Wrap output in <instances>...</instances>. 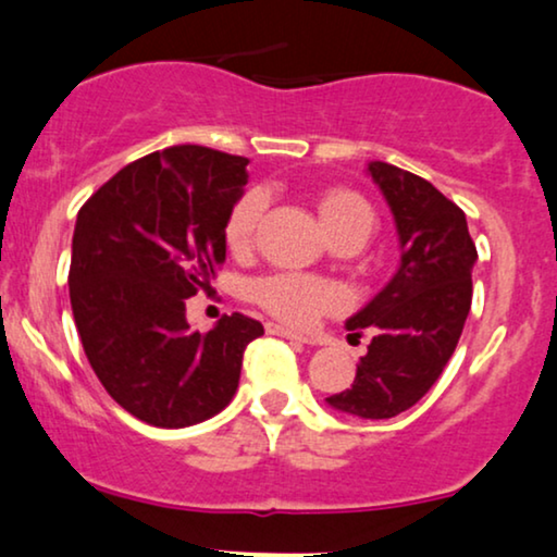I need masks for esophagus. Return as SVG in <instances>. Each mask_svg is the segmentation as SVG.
Here are the masks:
<instances>
[{
    "instance_id": "obj_1",
    "label": "esophagus",
    "mask_w": 557,
    "mask_h": 557,
    "mask_svg": "<svg viewBox=\"0 0 557 557\" xmlns=\"http://www.w3.org/2000/svg\"><path fill=\"white\" fill-rule=\"evenodd\" d=\"M267 333H272V336H283V338H290V341H298V344H313L308 336H300V333H295L290 329H285V325H277V323H267L264 325Z\"/></svg>"
}]
</instances>
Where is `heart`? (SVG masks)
<instances>
[{
    "mask_svg": "<svg viewBox=\"0 0 557 557\" xmlns=\"http://www.w3.org/2000/svg\"><path fill=\"white\" fill-rule=\"evenodd\" d=\"M264 196L259 190L244 193L228 211L224 224V239L232 251H244L255 239L257 221L262 216ZM321 211L323 226L331 236L338 232H348V228H359L369 236L372 232V209L359 193L354 190H329L318 203ZM251 298L257 306H262L267 313L277 318L287 325H310L315 318L325 313H333L344 306V293L333 283L325 280L308 277V274H293V272H277L259 277L251 285Z\"/></svg>",
    "mask_w": 557,
    "mask_h": 557,
    "instance_id": "b5f03b06",
    "label": "heart"
}]
</instances>
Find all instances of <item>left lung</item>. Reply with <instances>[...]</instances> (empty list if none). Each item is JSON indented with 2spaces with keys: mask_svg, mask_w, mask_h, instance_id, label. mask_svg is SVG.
I'll return each instance as SVG.
<instances>
[{
  "mask_svg": "<svg viewBox=\"0 0 557 557\" xmlns=\"http://www.w3.org/2000/svg\"><path fill=\"white\" fill-rule=\"evenodd\" d=\"M399 234V270L387 287L346 321L354 336L372 329L354 384L331 395L333 410L387 420L410 410L438 382L471 310L476 244L466 213L425 177L369 162Z\"/></svg>",
  "mask_w": 557,
  "mask_h": 557,
  "instance_id": "obj_1",
  "label": "left lung"
}]
</instances>
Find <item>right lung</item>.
<instances>
[{
	"instance_id": "right-lung-1",
	"label": "right lung",
	"mask_w": 557,
	"mask_h": 557,
	"mask_svg": "<svg viewBox=\"0 0 557 557\" xmlns=\"http://www.w3.org/2000/svg\"><path fill=\"white\" fill-rule=\"evenodd\" d=\"M247 165L239 154L175 145L129 162L78 211L73 321L103 389L147 425L185 428L224 410L244 348L264 333L242 313L209 333L185 321V300L226 259L224 224Z\"/></svg>"
}]
</instances>
